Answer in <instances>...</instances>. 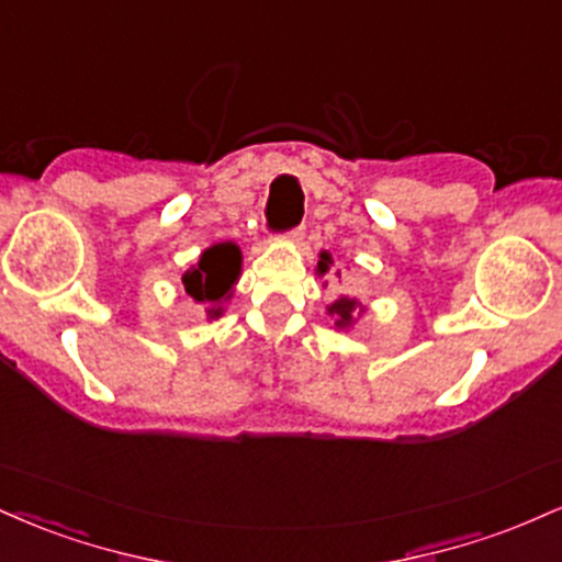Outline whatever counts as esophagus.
I'll return each mask as SVG.
<instances>
[{"label": "esophagus", "instance_id": "esophagus-1", "mask_svg": "<svg viewBox=\"0 0 562 562\" xmlns=\"http://www.w3.org/2000/svg\"><path fill=\"white\" fill-rule=\"evenodd\" d=\"M285 237H288L290 243H301V237H303V227H295V229H290Z\"/></svg>", "mask_w": 562, "mask_h": 562}]
</instances>
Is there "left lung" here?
Listing matches in <instances>:
<instances>
[{"label": "left lung", "mask_w": 562, "mask_h": 562, "mask_svg": "<svg viewBox=\"0 0 562 562\" xmlns=\"http://www.w3.org/2000/svg\"><path fill=\"white\" fill-rule=\"evenodd\" d=\"M330 267H333V256L327 254V250H322L317 261V274L325 277L330 272ZM327 314H330L335 322V330H351V327L367 314V306L364 303H359L357 299H351V295H340V299H335L330 306H327Z\"/></svg>", "instance_id": "1"}]
</instances>
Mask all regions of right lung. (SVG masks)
Masks as SVG:
<instances>
[{"mask_svg":"<svg viewBox=\"0 0 562 562\" xmlns=\"http://www.w3.org/2000/svg\"><path fill=\"white\" fill-rule=\"evenodd\" d=\"M243 272V250L237 243H214L200 254L198 263L182 274L184 293L200 303L209 319L224 317L237 280Z\"/></svg>","mask_w":562,"mask_h":562,"instance_id":"1","label":"right lung"}]
</instances>
